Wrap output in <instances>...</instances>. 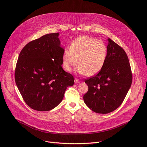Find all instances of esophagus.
<instances>
[{
  "mask_svg": "<svg viewBox=\"0 0 147 147\" xmlns=\"http://www.w3.org/2000/svg\"><path fill=\"white\" fill-rule=\"evenodd\" d=\"M74 82H75V83H79L80 82V80H79L78 79L75 78V79H74Z\"/></svg>",
  "mask_w": 147,
  "mask_h": 147,
  "instance_id": "obj_1",
  "label": "esophagus"
}]
</instances>
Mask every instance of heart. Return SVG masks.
I'll use <instances>...</instances> for the list:
<instances>
[{"mask_svg": "<svg viewBox=\"0 0 147 147\" xmlns=\"http://www.w3.org/2000/svg\"><path fill=\"white\" fill-rule=\"evenodd\" d=\"M107 54L105 44L101 40L89 36H80L72 42L69 49H65L62 58L65 71L70 72L78 66V71L84 76L91 77L103 68Z\"/></svg>", "mask_w": 147, "mask_h": 147, "instance_id": "heart-1", "label": "heart"}]
</instances>
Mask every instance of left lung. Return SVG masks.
I'll return each mask as SVG.
<instances>
[{"label":"left lung","instance_id":"1","mask_svg":"<svg viewBox=\"0 0 147 147\" xmlns=\"http://www.w3.org/2000/svg\"><path fill=\"white\" fill-rule=\"evenodd\" d=\"M103 68L98 74L86 79L88 91L84 102L92 111L107 114L122 104L132 82V73L126 52L109 38Z\"/></svg>","mask_w":147,"mask_h":147}]
</instances>
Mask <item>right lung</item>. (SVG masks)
Here are the masks:
<instances>
[{
	"label": "right lung",
	"mask_w": 147,
	"mask_h": 147,
	"mask_svg": "<svg viewBox=\"0 0 147 147\" xmlns=\"http://www.w3.org/2000/svg\"><path fill=\"white\" fill-rule=\"evenodd\" d=\"M59 33L44 35L28 43L19 55L15 80L27 105L39 111H49L63 100L74 78L62 67L64 49Z\"/></svg>",
	"instance_id": "right-lung-1"
}]
</instances>
